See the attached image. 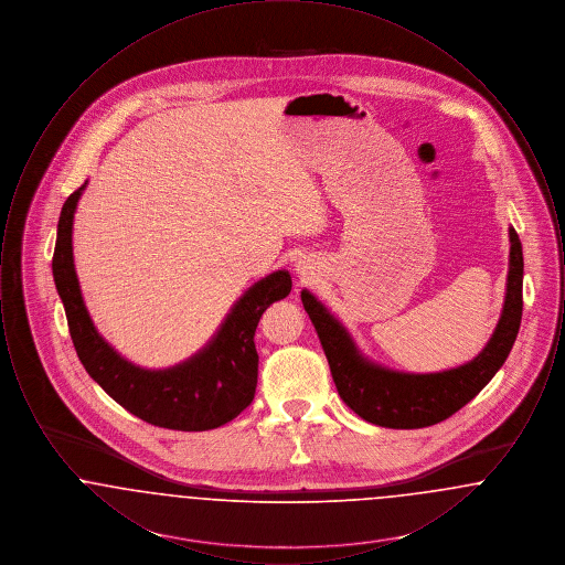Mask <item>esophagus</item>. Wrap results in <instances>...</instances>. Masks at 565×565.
<instances>
[{
  "label": "esophagus",
  "mask_w": 565,
  "mask_h": 565,
  "mask_svg": "<svg viewBox=\"0 0 565 565\" xmlns=\"http://www.w3.org/2000/svg\"><path fill=\"white\" fill-rule=\"evenodd\" d=\"M298 277H300V281H307V279H309V275H311V273H309V267H305V265H298Z\"/></svg>",
  "instance_id": "obj_1"
}]
</instances>
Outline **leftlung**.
I'll use <instances>...</instances> for the list:
<instances>
[{"instance_id":"obj_1","label":"left lung","mask_w":565,"mask_h":565,"mask_svg":"<svg viewBox=\"0 0 565 565\" xmlns=\"http://www.w3.org/2000/svg\"><path fill=\"white\" fill-rule=\"evenodd\" d=\"M330 364L337 392L362 419L394 430L428 428L449 419L470 403L500 371L511 353L523 316V252L511 228V269L507 302L491 341L472 362L445 373L408 375L381 369L364 360L351 343L345 328L337 322L316 296L300 292Z\"/></svg>"}]
</instances>
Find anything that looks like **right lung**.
<instances>
[{
  "label": "right lung",
  "mask_w": 565,
  "mask_h": 565,
  "mask_svg": "<svg viewBox=\"0 0 565 565\" xmlns=\"http://www.w3.org/2000/svg\"><path fill=\"white\" fill-rule=\"evenodd\" d=\"M82 190L84 186L63 203L53 256L56 292L63 300L82 366L116 403L146 424L182 431L212 430L228 424L254 401L258 383L254 332L270 302L290 295V273H270L252 286L214 341L189 362L167 371L137 369L97 334L82 302L72 256V222Z\"/></svg>",
  "instance_id": "1"
}]
</instances>
